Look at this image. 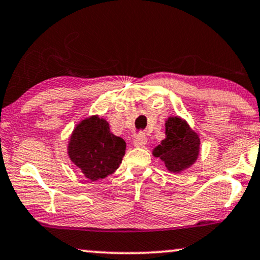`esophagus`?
I'll return each mask as SVG.
<instances>
[{
	"mask_svg": "<svg viewBox=\"0 0 260 260\" xmlns=\"http://www.w3.org/2000/svg\"><path fill=\"white\" fill-rule=\"evenodd\" d=\"M146 143H147V139L144 134H139V136L133 140V145L136 147H144L146 145Z\"/></svg>",
	"mask_w": 260,
	"mask_h": 260,
	"instance_id": "34e87169",
	"label": "esophagus"
}]
</instances>
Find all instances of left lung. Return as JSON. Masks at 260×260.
<instances>
[{
  "mask_svg": "<svg viewBox=\"0 0 260 260\" xmlns=\"http://www.w3.org/2000/svg\"><path fill=\"white\" fill-rule=\"evenodd\" d=\"M200 139L189 124L179 116L166 121V139L152 151L172 173H181L189 168L199 156Z\"/></svg>",
  "mask_w": 260,
  "mask_h": 260,
  "instance_id": "left-lung-1",
  "label": "left lung"
}]
</instances>
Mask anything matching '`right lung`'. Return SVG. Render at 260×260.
<instances>
[{"instance_id": "obj_1", "label": "right lung", "mask_w": 260, "mask_h": 260, "mask_svg": "<svg viewBox=\"0 0 260 260\" xmlns=\"http://www.w3.org/2000/svg\"><path fill=\"white\" fill-rule=\"evenodd\" d=\"M72 162L91 181L104 179L119 168L126 141L111 133L109 123L98 115L81 120L68 143Z\"/></svg>"}]
</instances>
